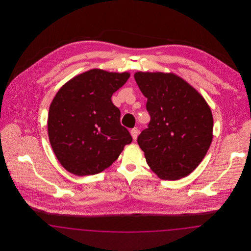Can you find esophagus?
Listing matches in <instances>:
<instances>
[{
    "label": "esophagus",
    "instance_id": "1",
    "mask_svg": "<svg viewBox=\"0 0 251 251\" xmlns=\"http://www.w3.org/2000/svg\"><path fill=\"white\" fill-rule=\"evenodd\" d=\"M138 133H139V131H138V129H137V128H133V129H131V134L133 140H136Z\"/></svg>",
    "mask_w": 251,
    "mask_h": 251
}]
</instances>
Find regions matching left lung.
Returning a JSON list of instances; mask_svg holds the SVG:
<instances>
[{"instance_id":"obj_1","label":"left lung","mask_w":251,"mask_h":251,"mask_svg":"<svg viewBox=\"0 0 251 251\" xmlns=\"http://www.w3.org/2000/svg\"><path fill=\"white\" fill-rule=\"evenodd\" d=\"M134 79L148 99L149 128L137 138L151 169L162 179L193 172L206 155L214 119L205 99L174 73L137 72Z\"/></svg>"}]
</instances>
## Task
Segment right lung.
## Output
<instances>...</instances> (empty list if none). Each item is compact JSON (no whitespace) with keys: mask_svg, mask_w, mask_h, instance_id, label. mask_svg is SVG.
I'll list each match as a JSON object with an SVG mask.
<instances>
[{"mask_svg":"<svg viewBox=\"0 0 251 251\" xmlns=\"http://www.w3.org/2000/svg\"><path fill=\"white\" fill-rule=\"evenodd\" d=\"M129 77V72L93 69L73 77L54 96L49 109V139L69 172L77 176L98 174L132 141L120 124V109L111 100Z\"/></svg>","mask_w":251,"mask_h":251,"instance_id":"right-lung-1","label":"right lung"}]
</instances>
